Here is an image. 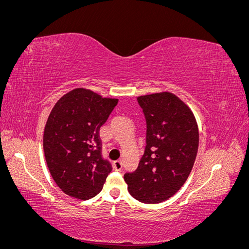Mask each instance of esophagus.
Here are the masks:
<instances>
[{"label":"esophagus","mask_w":249,"mask_h":249,"mask_svg":"<svg viewBox=\"0 0 249 249\" xmlns=\"http://www.w3.org/2000/svg\"><path fill=\"white\" fill-rule=\"evenodd\" d=\"M113 167H114L115 170L117 171H120L123 169V163L120 160H117V161H114L113 162Z\"/></svg>","instance_id":"obj_1"}]
</instances>
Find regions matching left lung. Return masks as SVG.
<instances>
[{
  "instance_id": "left-lung-1",
  "label": "left lung",
  "mask_w": 249,
  "mask_h": 249,
  "mask_svg": "<svg viewBox=\"0 0 249 249\" xmlns=\"http://www.w3.org/2000/svg\"><path fill=\"white\" fill-rule=\"evenodd\" d=\"M146 122V145L137 169L124 173L127 190L144 203L175 195L189 177L198 149L192 111L170 92L137 97Z\"/></svg>"
}]
</instances>
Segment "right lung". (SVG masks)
Masks as SVG:
<instances>
[{
    "label": "right lung",
    "mask_w": 249,
    "mask_h": 249,
    "mask_svg": "<svg viewBox=\"0 0 249 249\" xmlns=\"http://www.w3.org/2000/svg\"><path fill=\"white\" fill-rule=\"evenodd\" d=\"M118 103L77 88L52 109L43 133L51 176L65 194L86 200L103 189L112 165L102 155L101 126Z\"/></svg>",
    "instance_id": "add662e5"
}]
</instances>
